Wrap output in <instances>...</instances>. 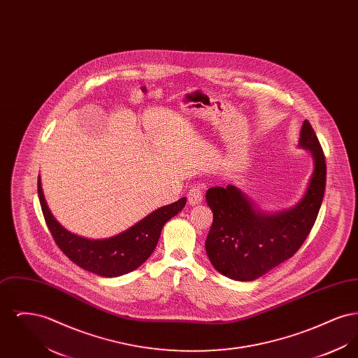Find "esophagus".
Instances as JSON below:
<instances>
[{
    "mask_svg": "<svg viewBox=\"0 0 358 358\" xmlns=\"http://www.w3.org/2000/svg\"><path fill=\"white\" fill-rule=\"evenodd\" d=\"M203 199H204V193H203V189H201V187H190V190H189V193H187V200H189V204H200V203H203Z\"/></svg>",
    "mask_w": 358,
    "mask_h": 358,
    "instance_id": "34e87169",
    "label": "esophagus"
}]
</instances>
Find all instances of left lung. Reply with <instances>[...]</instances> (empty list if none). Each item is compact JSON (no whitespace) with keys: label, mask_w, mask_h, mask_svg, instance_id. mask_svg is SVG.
Masks as SVG:
<instances>
[{"label":"left lung","mask_w":358,"mask_h":358,"mask_svg":"<svg viewBox=\"0 0 358 358\" xmlns=\"http://www.w3.org/2000/svg\"><path fill=\"white\" fill-rule=\"evenodd\" d=\"M298 148L313 158V171L299 201L267 212L235 185L208 189L206 203L213 222L205 251L219 273L250 282L294 255L310 234L324 200L326 164L322 148L308 120L299 133Z\"/></svg>","instance_id":"obj_1"}]
</instances>
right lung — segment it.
<instances>
[{
  "label": "right lung",
  "mask_w": 358,
  "mask_h": 358,
  "mask_svg": "<svg viewBox=\"0 0 358 358\" xmlns=\"http://www.w3.org/2000/svg\"><path fill=\"white\" fill-rule=\"evenodd\" d=\"M37 192L44 219L59 248L83 270L104 278L131 273L143 264L153 254L164 225L187 204V197H182L173 204L155 209L115 236L88 238L69 232L56 220L47 204L40 176Z\"/></svg>",
  "instance_id": "add662e5"
}]
</instances>
